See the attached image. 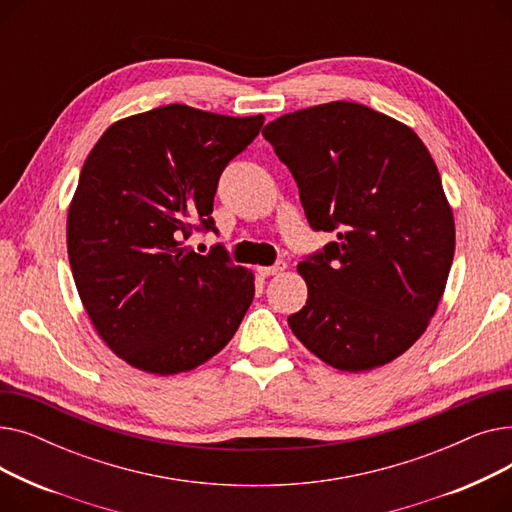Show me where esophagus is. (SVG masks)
I'll use <instances>...</instances> for the list:
<instances>
[{"mask_svg":"<svg viewBox=\"0 0 512 512\" xmlns=\"http://www.w3.org/2000/svg\"><path fill=\"white\" fill-rule=\"evenodd\" d=\"M286 270V263L284 261H276L274 265H270V267H259V276H263V278H267V276H276V274H280V272H284Z\"/></svg>","mask_w":512,"mask_h":512,"instance_id":"1","label":"esophagus"}]
</instances>
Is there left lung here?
<instances>
[{
    "instance_id": "left-lung-1",
    "label": "left lung",
    "mask_w": 512,
    "mask_h": 512,
    "mask_svg": "<svg viewBox=\"0 0 512 512\" xmlns=\"http://www.w3.org/2000/svg\"><path fill=\"white\" fill-rule=\"evenodd\" d=\"M299 186L307 222L336 238L305 255L307 305L288 326L342 371L390 363L425 332L448 280L454 220L417 134L367 105L332 101L263 128Z\"/></svg>"
}]
</instances>
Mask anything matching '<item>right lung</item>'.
Returning a JSON list of instances; mask_svg holds the SVG:
<instances>
[{
    "instance_id": "add662e5",
    "label": "right lung",
    "mask_w": 512,
    "mask_h": 512,
    "mask_svg": "<svg viewBox=\"0 0 512 512\" xmlns=\"http://www.w3.org/2000/svg\"><path fill=\"white\" fill-rule=\"evenodd\" d=\"M263 116L232 118L172 103L103 132L68 211V259L95 330L149 373L195 369L230 342L253 297V274L222 245L184 249L211 218L222 172Z\"/></svg>"
}]
</instances>
